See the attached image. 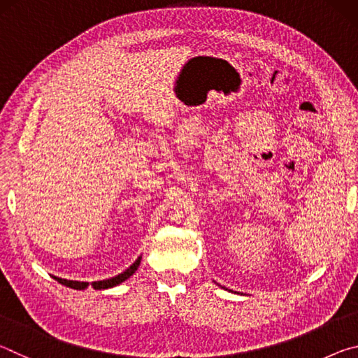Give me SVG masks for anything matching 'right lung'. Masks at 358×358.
<instances>
[{
	"instance_id": "right-lung-1",
	"label": "right lung",
	"mask_w": 358,
	"mask_h": 358,
	"mask_svg": "<svg viewBox=\"0 0 358 358\" xmlns=\"http://www.w3.org/2000/svg\"><path fill=\"white\" fill-rule=\"evenodd\" d=\"M141 260L142 256H138L136 259V262L132 264L129 268H126L123 273H120L113 278H108V280H102V281H93V282H87V281H72V280H64V278H58V276H53V280H57L59 284H63L66 287H71V289H76V290H85L88 286H93V289L96 290H104V289H110L118 286V284L124 282L126 280H129V278L136 273V270L138 268V265H141Z\"/></svg>"
}]
</instances>
